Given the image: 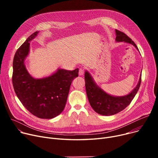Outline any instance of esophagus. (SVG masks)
<instances>
[{
	"mask_svg": "<svg viewBox=\"0 0 158 158\" xmlns=\"http://www.w3.org/2000/svg\"><path fill=\"white\" fill-rule=\"evenodd\" d=\"M84 73H85V70L83 69H80L79 71V76H83Z\"/></svg>",
	"mask_w": 158,
	"mask_h": 158,
	"instance_id": "1",
	"label": "esophagus"
}]
</instances>
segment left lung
Wrapping results in <instances>:
<instances>
[{
  "label": "left lung",
  "mask_w": 158,
  "mask_h": 158,
  "mask_svg": "<svg viewBox=\"0 0 158 158\" xmlns=\"http://www.w3.org/2000/svg\"><path fill=\"white\" fill-rule=\"evenodd\" d=\"M115 32L117 36L116 41L117 42L124 41L134 45L138 50L134 41L125 33L117 29H115ZM85 79L86 94L91 106L97 113L110 116L120 112L130 104L139 88L142 75H140L139 82L135 89L128 95L121 97L112 96L105 92L95 83L93 77L88 71L85 72Z\"/></svg>",
  "instance_id": "obj_1"
}]
</instances>
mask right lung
<instances>
[{"instance_id":"obj_1","label":"right lung","mask_w":158,"mask_h":158,"mask_svg":"<svg viewBox=\"0 0 158 158\" xmlns=\"http://www.w3.org/2000/svg\"><path fill=\"white\" fill-rule=\"evenodd\" d=\"M33 33L16 51L13 63V85L20 101L33 115L50 119L64 110L72 82L78 77L79 69L72 71L59 69L51 76L35 79L27 72L24 61L29 52L31 41L38 34Z\"/></svg>"}]
</instances>
